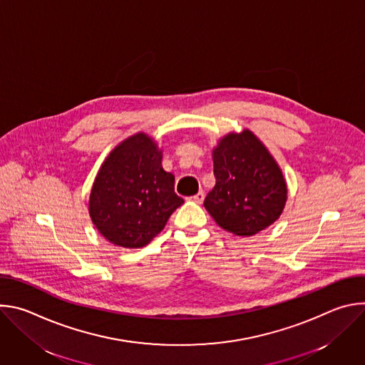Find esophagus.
Here are the masks:
<instances>
[{
    "label": "esophagus",
    "instance_id": "obj_1",
    "mask_svg": "<svg viewBox=\"0 0 365 365\" xmlns=\"http://www.w3.org/2000/svg\"><path fill=\"white\" fill-rule=\"evenodd\" d=\"M189 199H190L192 202H195V203H202V202H203V199H205V193H203V192H197L196 195L190 196Z\"/></svg>",
    "mask_w": 365,
    "mask_h": 365
}]
</instances>
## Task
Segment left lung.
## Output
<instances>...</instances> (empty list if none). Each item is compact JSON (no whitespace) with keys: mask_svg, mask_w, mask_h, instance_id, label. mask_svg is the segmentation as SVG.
Masks as SVG:
<instances>
[{"mask_svg":"<svg viewBox=\"0 0 365 365\" xmlns=\"http://www.w3.org/2000/svg\"><path fill=\"white\" fill-rule=\"evenodd\" d=\"M212 159L217 183L203 206L221 228L250 237L279 220L287 185L270 151L250 130L222 137Z\"/></svg>","mask_w":365,"mask_h":365,"instance_id":"8db88e82","label":"left lung"}]
</instances>
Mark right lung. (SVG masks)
<instances>
[{"label": "right lung", "instance_id": "right-lung-1", "mask_svg": "<svg viewBox=\"0 0 365 365\" xmlns=\"http://www.w3.org/2000/svg\"><path fill=\"white\" fill-rule=\"evenodd\" d=\"M162 150L144 133L120 143L102 163L89 196V215L110 242L147 245L185 202L175 176L162 166Z\"/></svg>", "mask_w": 365, "mask_h": 365}]
</instances>
